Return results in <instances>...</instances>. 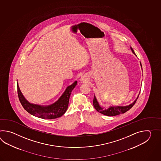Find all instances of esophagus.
Here are the masks:
<instances>
[{
	"mask_svg": "<svg viewBox=\"0 0 161 161\" xmlns=\"http://www.w3.org/2000/svg\"><path fill=\"white\" fill-rule=\"evenodd\" d=\"M81 80H85V79H84L83 78H82V79H81Z\"/></svg>",
	"mask_w": 161,
	"mask_h": 161,
	"instance_id": "esophagus-1",
	"label": "esophagus"
}]
</instances>
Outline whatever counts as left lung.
I'll list each match as a JSON object with an SVG mask.
<instances>
[{
	"instance_id": "8db88e82",
	"label": "left lung",
	"mask_w": 161,
	"mask_h": 161,
	"mask_svg": "<svg viewBox=\"0 0 161 161\" xmlns=\"http://www.w3.org/2000/svg\"><path fill=\"white\" fill-rule=\"evenodd\" d=\"M130 49L132 50V52L134 53L135 55H136L134 49L130 47ZM140 65L142 69V64L140 63ZM140 94V93H139ZM139 96L137 97L136 100L134 101L132 103L130 104V105H128L126 106H111L109 108H108V109H103V108L99 106V103L97 102V100L96 99V97L94 96V99H93V105L94 108L96 109L97 111H98L100 113H102L104 115L108 116H114L116 115H119L121 113H125L128 110L130 109V108H132V107L134 106L135 104V103L136 102L137 99L139 98Z\"/></svg>"
}]
</instances>
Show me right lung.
Wrapping results in <instances>:
<instances>
[{
	"label": "right lung",
	"mask_w": 161,
	"mask_h": 161,
	"mask_svg": "<svg viewBox=\"0 0 161 161\" xmlns=\"http://www.w3.org/2000/svg\"><path fill=\"white\" fill-rule=\"evenodd\" d=\"M76 84L77 81H75L68 86L58 101L49 106H41L30 103L22 95L17 83L18 96L21 105L28 113L43 119H54L62 116L65 113L69 106L71 93Z\"/></svg>",
	"instance_id": "right-lung-1"
}]
</instances>
